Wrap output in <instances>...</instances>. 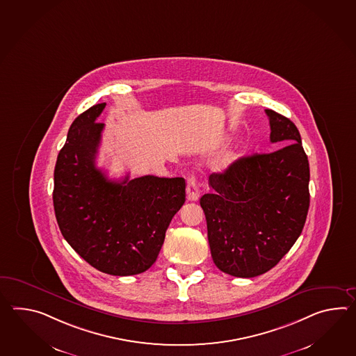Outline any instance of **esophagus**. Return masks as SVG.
<instances>
[{
    "instance_id": "obj_1",
    "label": "esophagus",
    "mask_w": 356,
    "mask_h": 356,
    "mask_svg": "<svg viewBox=\"0 0 356 356\" xmlns=\"http://www.w3.org/2000/svg\"><path fill=\"white\" fill-rule=\"evenodd\" d=\"M200 195V190H199V184H197V177L195 176H190L188 179V186H186V197L189 202H197Z\"/></svg>"
}]
</instances>
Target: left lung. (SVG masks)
<instances>
[{"instance_id":"1","label":"left lung","mask_w":356,"mask_h":356,"mask_svg":"<svg viewBox=\"0 0 356 356\" xmlns=\"http://www.w3.org/2000/svg\"><path fill=\"white\" fill-rule=\"evenodd\" d=\"M270 153L235 161L209 176L200 197L214 264L231 276H259L273 268L300 236L308 214L309 161L291 120L266 110Z\"/></svg>"}]
</instances>
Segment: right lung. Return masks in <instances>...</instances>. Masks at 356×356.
<instances>
[{"mask_svg":"<svg viewBox=\"0 0 356 356\" xmlns=\"http://www.w3.org/2000/svg\"><path fill=\"white\" fill-rule=\"evenodd\" d=\"M106 103L74 120L57 156L54 207L65 240L92 267L112 276L150 268L166 229L185 203L182 177L147 175L110 180L95 166Z\"/></svg>","mask_w":356,"mask_h":356,"instance_id":"right-lung-1","label":"right lung"}]
</instances>
